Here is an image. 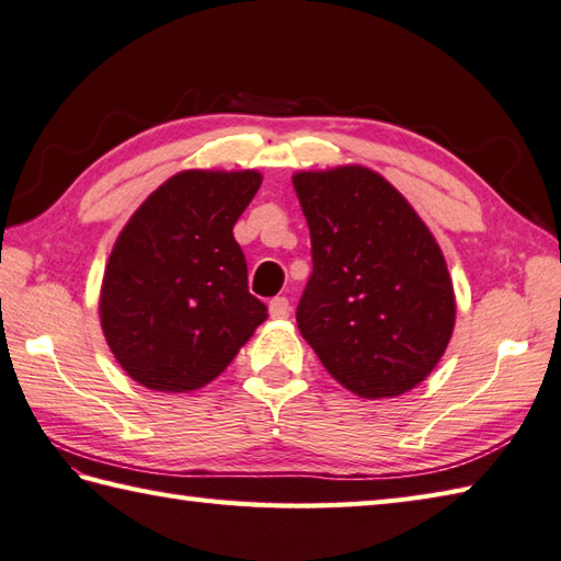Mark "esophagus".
I'll use <instances>...</instances> for the list:
<instances>
[{
  "label": "esophagus",
  "mask_w": 561,
  "mask_h": 561,
  "mask_svg": "<svg viewBox=\"0 0 561 561\" xmlns=\"http://www.w3.org/2000/svg\"><path fill=\"white\" fill-rule=\"evenodd\" d=\"M291 313V304L287 296H274V299L270 301V316L272 318H289Z\"/></svg>",
  "instance_id": "obj_1"
}]
</instances>
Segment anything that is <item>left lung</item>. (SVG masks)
<instances>
[{
    "label": "left lung",
    "instance_id": "1",
    "mask_svg": "<svg viewBox=\"0 0 561 561\" xmlns=\"http://www.w3.org/2000/svg\"><path fill=\"white\" fill-rule=\"evenodd\" d=\"M313 272L296 323L328 374L359 398H396L444 356L456 296L410 202L364 165L294 175Z\"/></svg>",
    "mask_w": 561,
    "mask_h": 561
}]
</instances>
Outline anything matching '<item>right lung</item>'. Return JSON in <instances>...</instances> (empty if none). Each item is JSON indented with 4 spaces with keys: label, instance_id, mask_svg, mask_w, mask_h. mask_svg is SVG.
<instances>
[{
    "label": "right lung",
    "instance_id": "add662e5",
    "mask_svg": "<svg viewBox=\"0 0 561 561\" xmlns=\"http://www.w3.org/2000/svg\"><path fill=\"white\" fill-rule=\"evenodd\" d=\"M257 171H183L141 202L108 257L101 328L127 376L161 392L207 386L265 323L233 224Z\"/></svg>",
    "mask_w": 561,
    "mask_h": 561
}]
</instances>
